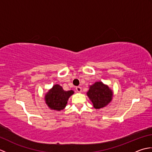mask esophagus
I'll return each mask as SVG.
<instances>
[{"label": "esophagus", "mask_w": 152, "mask_h": 152, "mask_svg": "<svg viewBox=\"0 0 152 152\" xmlns=\"http://www.w3.org/2000/svg\"><path fill=\"white\" fill-rule=\"evenodd\" d=\"M76 90L77 92L81 93L82 92V88H81V87H80V86H78V87H76Z\"/></svg>", "instance_id": "obj_1"}]
</instances>
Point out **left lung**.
I'll return each mask as SVG.
<instances>
[{
  "label": "left lung",
  "mask_w": 152,
  "mask_h": 152,
  "mask_svg": "<svg viewBox=\"0 0 152 152\" xmlns=\"http://www.w3.org/2000/svg\"><path fill=\"white\" fill-rule=\"evenodd\" d=\"M87 95L91 100L93 107L100 109L105 107L111 102L113 96L112 89L102 82H96L90 86Z\"/></svg>",
  "instance_id": "8db88e82"
}]
</instances>
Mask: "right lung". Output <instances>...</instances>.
Segmentation results:
<instances>
[{
    "instance_id": "add662e5",
    "label": "right lung",
    "mask_w": 152,
    "mask_h": 152,
    "mask_svg": "<svg viewBox=\"0 0 152 152\" xmlns=\"http://www.w3.org/2000/svg\"><path fill=\"white\" fill-rule=\"evenodd\" d=\"M74 91H64L61 86L56 84L45 95V101L51 110L60 111L66 107L70 96L74 94Z\"/></svg>"
}]
</instances>
